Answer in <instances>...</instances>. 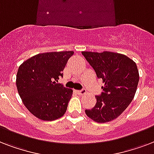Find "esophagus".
I'll use <instances>...</instances> for the list:
<instances>
[{
    "mask_svg": "<svg viewBox=\"0 0 154 154\" xmlns=\"http://www.w3.org/2000/svg\"><path fill=\"white\" fill-rule=\"evenodd\" d=\"M76 92H77L78 94H80V95H83V94H86V90L84 89H82V90H76Z\"/></svg>",
    "mask_w": 154,
    "mask_h": 154,
    "instance_id": "esophagus-1",
    "label": "esophagus"
}]
</instances>
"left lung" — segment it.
I'll list each match as a JSON object with an SVG mask.
<instances>
[{"label": "left lung", "instance_id": "8db88e82", "mask_svg": "<svg viewBox=\"0 0 154 154\" xmlns=\"http://www.w3.org/2000/svg\"><path fill=\"white\" fill-rule=\"evenodd\" d=\"M82 53L104 83L103 92L96 96L95 106L85 109V113L98 123L111 122L124 112L136 94L139 82L136 63L127 56L112 52Z\"/></svg>", "mask_w": 154, "mask_h": 154}]
</instances>
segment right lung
Instances as JSON below:
<instances>
[{
	"label": "right lung",
	"mask_w": 154,
	"mask_h": 154,
	"mask_svg": "<svg viewBox=\"0 0 154 154\" xmlns=\"http://www.w3.org/2000/svg\"><path fill=\"white\" fill-rule=\"evenodd\" d=\"M72 51L39 53L19 66L16 85L25 106L43 121H54L65 114L72 89L57 83Z\"/></svg>",
	"instance_id": "obj_1"
}]
</instances>
